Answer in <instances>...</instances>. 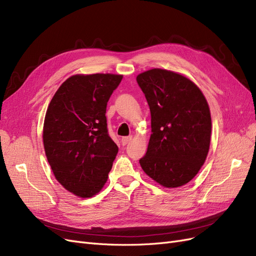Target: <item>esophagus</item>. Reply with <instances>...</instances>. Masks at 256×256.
Wrapping results in <instances>:
<instances>
[{
    "mask_svg": "<svg viewBox=\"0 0 256 256\" xmlns=\"http://www.w3.org/2000/svg\"><path fill=\"white\" fill-rule=\"evenodd\" d=\"M132 136H122V145H126V144H128V143H130L131 141H132Z\"/></svg>",
    "mask_w": 256,
    "mask_h": 256,
    "instance_id": "34e87169",
    "label": "esophagus"
}]
</instances>
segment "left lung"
Instances as JSON below:
<instances>
[{
	"label": "left lung",
	"instance_id": "8db88e82",
	"mask_svg": "<svg viewBox=\"0 0 256 256\" xmlns=\"http://www.w3.org/2000/svg\"><path fill=\"white\" fill-rule=\"evenodd\" d=\"M150 111L152 134L140 164L164 188H178L196 177L207 158L210 110L188 76L152 68L136 76Z\"/></svg>",
	"mask_w": 256,
	"mask_h": 256
}]
</instances>
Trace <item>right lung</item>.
<instances>
[{"mask_svg": "<svg viewBox=\"0 0 256 256\" xmlns=\"http://www.w3.org/2000/svg\"><path fill=\"white\" fill-rule=\"evenodd\" d=\"M122 74H74L46 112L42 141L54 177L79 198L104 188L118 147L108 134L106 110Z\"/></svg>", "mask_w": 256, "mask_h": 256, "instance_id": "1", "label": "right lung"}]
</instances>
